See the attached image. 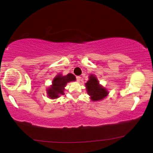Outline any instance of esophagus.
<instances>
[{
    "label": "esophagus",
    "instance_id": "obj_1",
    "mask_svg": "<svg viewBox=\"0 0 153 153\" xmlns=\"http://www.w3.org/2000/svg\"><path fill=\"white\" fill-rule=\"evenodd\" d=\"M76 79H77V82H80V80H81V77H79V76H77L76 77Z\"/></svg>",
    "mask_w": 153,
    "mask_h": 153
}]
</instances>
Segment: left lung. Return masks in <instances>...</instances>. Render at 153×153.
I'll return each instance as SVG.
<instances>
[{
    "instance_id": "8db88e82",
    "label": "left lung",
    "mask_w": 153,
    "mask_h": 153,
    "mask_svg": "<svg viewBox=\"0 0 153 153\" xmlns=\"http://www.w3.org/2000/svg\"><path fill=\"white\" fill-rule=\"evenodd\" d=\"M88 77V80L85 83V86L87 93L90 96L91 100L99 101L105 98L109 94L107 88L99 84L95 75L91 74Z\"/></svg>"
}]
</instances>
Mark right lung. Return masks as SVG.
Returning <instances> with one entry per match:
<instances>
[{
	"instance_id": "right-lung-1",
	"label": "right lung",
	"mask_w": 153,
	"mask_h": 153,
	"mask_svg": "<svg viewBox=\"0 0 153 153\" xmlns=\"http://www.w3.org/2000/svg\"><path fill=\"white\" fill-rule=\"evenodd\" d=\"M76 80V76L72 74H68L66 76H62V74L57 75L53 79L52 84L46 90L48 97L51 99L60 97V95L65 94V87L67 83Z\"/></svg>"
}]
</instances>
